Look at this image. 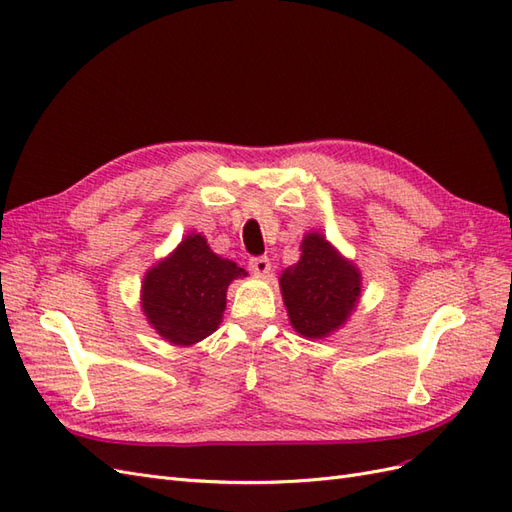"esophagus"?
Here are the masks:
<instances>
[{"label": "esophagus", "mask_w": 512, "mask_h": 512, "mask_svg": "<svg viewBox=\"0 0 512 512\" xmlns=\"http://www.w3.org/2000/svg\"><path fill=\"white\" fill-rule=\"evenodd\" d=\"M250 271H254L258 275H267L271 271V260L267 256L250 258Z\"/></svg>", "instance_id": "esophagus-1"}]
</instances>
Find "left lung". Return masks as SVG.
Instances as JSON below:
<instances>
[{"label":"left lung","mask_w":512,"mask_h":512,"mask_svg":"<svg viewBox=\"0 0 512 512\" xmlns=\"http://www.w3.org/2000/svg\"><path fill=\"white\" fill-rule=\"evenodd\" d=\"M282 297L292 329L322 339L348 320L361 297V273L318 232H307L301 258L282 277Z\"/></svg>","instance_id":"8db88e82"}]
</instances>
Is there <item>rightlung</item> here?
I'll return each mask as SVG.
<instances>
[{"mask_svg": "<svg viewBox=\"0 0 512 512\" xmlns=\"http://www.w3.org/2000/svg\"><path fill=\"white\" fill-rule=\"evenodd\" d=\"M245 275L237 262L213 254L207 239L192 232L173 254L147 271L143 312L166 342L192 346L218 329L228 284Z\"/></svg>", "mask_w": 512, "mask_h": 512, "instance_id": "1", "label": "right lung"}]
</instances>
